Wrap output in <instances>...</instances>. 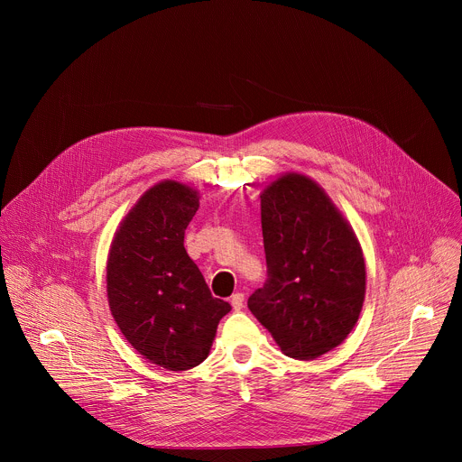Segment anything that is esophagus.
Here are the masks:
<instances>
[{
  "label": "esophagus",
  "mask_w": 462,
  "mask_h": 462,
  "mask_svg": "<svg viewBox=\"0 0 462 462\" xmlns=\"http://www.w3.org/2000/svg\"><path fill=\"white\" fill-rule=\"evenodd\" d=\"M230 303H232V307H234V310H241L243 305H245V294L236 292V294L230 298Z\"/></svg>",
  "instance_id": "1"
}]
</instances>
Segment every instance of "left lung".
Returning <instances> with one entry per match:
<instances>
[{"label": "left lung", "mask_w": 462, "mask_h": 462, "mask_svg": "<svg viewBox=\"0 0 462 462\" xmlns=\"http://www.w3.org/2000/svg\"><path fill=\"white\" fill-rule=\"evenodd\" d=\"M269 280L248 309L283 355L314 360L355 328L365 298L360 241L325 189L287 171L261 191Z\"/></svg>", "instance_id": "8db88e82"}]
</instances>
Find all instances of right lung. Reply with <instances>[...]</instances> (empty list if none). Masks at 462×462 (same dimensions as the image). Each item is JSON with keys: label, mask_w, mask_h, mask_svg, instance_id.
Masks as SVG:
<instances>
[{"label": "right lung", "mask_w": 462, "mask_h": 462, "mask_svg": "<svg viewBox=\"0 0 462 462\" xmlns=\"http://www.w3.org/2000/svg\"><path fill=\"white\" fill-rule=\"evenodd\" d=\"M199 191L164 179L146 189L120 221L109 246L106 289L124 338L168 371L199 365L230 303L212 296L184 248Z\"/></svg>", "instance_id": "add662e5"}]
</instances>
